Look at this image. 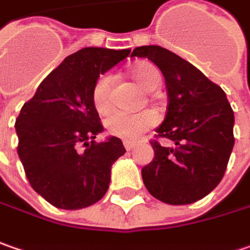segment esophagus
Returning a JSON list of instances; mask_svg holds the SVG:
<instances>
[{
    "label": "esophagus",
    "instance_id": "esophagus-1",
    "mask_svg": "<svg viewBox=\"0 0 250 250\" xmlns=\"http://www.w3.org/2000/svg\"><path fill=\"white\" fill-rule=\"evenodd\" d=\"M123 144H125V148L127 151H130V149H133V148L136 146V143H134V141H123Z\"/></svg>",
    "mask_w": 250,
    "mask_h": 250
}]
</instances>
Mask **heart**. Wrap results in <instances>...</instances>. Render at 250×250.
<instances>
[{
    "label": "heart",
    "mask_w": 250,
    "mask_h": 250,
    "mask_svg": "<svg viewBox=\"0 0 250 250\" xmlns=\"http://www.w3.org/2000/svg\"><path fill=\"white\" fill-rule=\"evenodd\" d=\"M131 77L136 83L146 92L155 91L161 85V74L151 62H140L131 68ZM92 102L99 112H104L110 104V77L102 75L95 82ZM158 123V116L152 110L140 113H127L113 110L106 117V128L112 136L125 141H134Z\"/></svg>",
    "instance_id": "heart-1"
}]
</instances>
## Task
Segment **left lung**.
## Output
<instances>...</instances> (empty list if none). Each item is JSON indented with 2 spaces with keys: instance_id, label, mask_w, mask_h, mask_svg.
<instances>
[{
  "instance_id": "1",
  "label": "left lung",
  "mask_w": 250,
  "mask_h": 250,
  "mask_svg": "<svg viewBox=\"0 0 250 250\" xmlns=\"http://www.w3.org/2000/svg\"><path fill=\"white\" fill-rule=\"evenodd\" d=\"M131 57L151 60L165 77L168 107L157 137L155 157L143 168L146 190L167 204H191L221 182L232 152L233 112L227 95L200 70L161 46L136 47Z\"/></svg>"
}]
</instances>
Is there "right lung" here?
Instances as JSON below:
<instances>
[{
  "mask_svg": "<svg viewBox=\"0 0 250 250\" xmlns=\"http://www.w3.org/2000/svg\"><path fill=\"white\" fill-rule=\"evenodd\" d=\"M130 51L78 50L50 72L21 109L15 123L18 155L30 186L57 208L80 210L101 200L109 189L112 165L125 155L117 137L95 141L104 125L92 89L99 75Z\"/></svg>",
  "mask_w": 250,
  "mask_h": 250,
  "instance_id": "1",
  "label": "right lung"
}]
</instances>
